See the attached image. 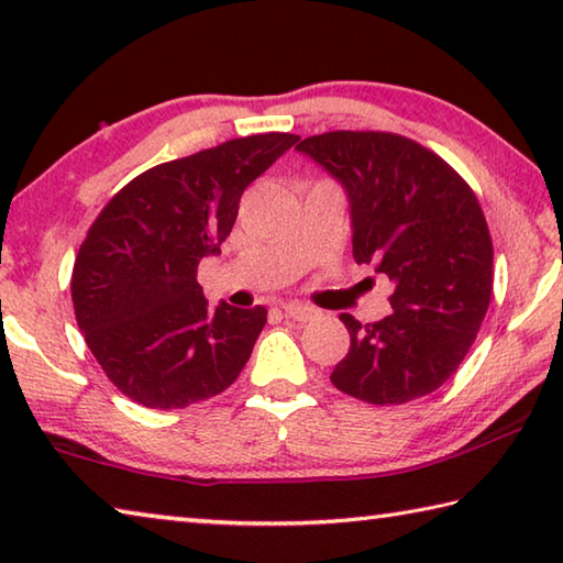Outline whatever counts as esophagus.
<instances>
[{
  "instance_id": "34e87169",
  "label": "esophagus",
  "mask_w": 563,
  "mask_h": 563,
  "mask_svg": "<svg viewBox=\"0 0 563 563\" xmlns=\"http://www.w3.org/2000/svg\"><path fill=\"white\" fill-rule=\"evenodd\" d=\"M283 310H285V316L292 320H300V322L312 320L318 316L316 308H310V305H302V302H288V305H283Z\"/></svg>"
}]
</instances>
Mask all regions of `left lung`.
Returning <instances> with one entry per match:
<instances>
[{"label":"left lung","instance_id":"1","mask_svg":"<svg viewBox=\"0 0 563 563\" xmlns=\"http://www.w3.org/2000/svg\"><path fill=\"white\" fill-rule=\"evenodd\" d=\"M295 148L345 188L355 261L395 283L387 318L362 325L340 316L350 352L332 385L369 405L434 393L462 365L492 300L494 247L474 190L399 133L330 131Z\"/></svg>","mask_w":563,"mask_h":563}]
</instances>
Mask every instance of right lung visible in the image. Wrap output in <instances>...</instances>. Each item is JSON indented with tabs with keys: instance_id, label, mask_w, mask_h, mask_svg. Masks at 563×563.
Segmentation results:
<instances>
[{
	"instance_id": "right-lung-1",
	"label": "right lung",
	"mask_w": 563,
	"mask_h": 563,
	"mask_svg": "<svg viewBox=\"0 0 563 563\" xmlns=\"http://www.w3.org/2000/svg\"><path fill=\"white\" fill-rule=\"evenodd\" d=\"M295 141V133H255L158 164L91 223L71 273L76 322L133 402L184 409L241 375L268 310L208 308L198 263L221 253L243 190Z\"/></svg>"
}]
</instances>
